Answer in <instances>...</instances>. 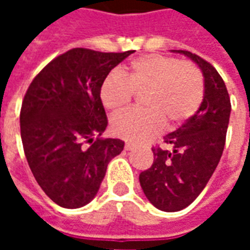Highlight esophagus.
<instances>
[{
  "mask_svg": "<svg viewBox=\"0 0 250 250\" xmlns=\"http://www.w3.org/2000/svg\"><path fill=\"white\" fill-rule=\"evenodd\" d=\"M125 148L127 150V151H132V150H135L136 146L135 145H132V143H125Z\"/></svg>",
  "mask_w": 250,
  "mask_h": 250,
  "instance_id": "34e87169",
  "label": "esophagus"
}]
</instances>
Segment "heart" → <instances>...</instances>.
I'll return each instance as SVG.
<instances>
[{"mask_svg":"<svg viewBox=\"0 0 250 250\" xmlns=\"http://www.w3.org/2000/svg\"><path fill=\"white\" fill-rule=\"evenodd\" d=\"M136 93H143L145 109L128 111L112 120V132L128 142L147 141L165 127H175L191 118L204 100V76L197 65L162 55L132 60L112 72L100 85L99 96L112 114L125 109Z\"/></svg>","mask_w":250,"mask_h":250,"instance_id":"1","label":"heart"}]
</instances>
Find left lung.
<instances>
[{"label":"left lung","instance_id":"1","mask_svg":"<svg viewBox=\"0 0 250 250\" xmlns=\"http://www.w3.org/2000/svg\"><path fill=\"white\" fill-rule=\"evenodd\" d=\"M193 60L204 75L205 95L198 111L165 136L171 151L154 147L151 167L139 174L142 190L157 209L179 211L204 190L224 151L230 98L211 64L188 51H171Z\"/></svg>","mask_w":250,"mask_h":250}]
</instances>
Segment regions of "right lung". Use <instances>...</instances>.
<instances>
[{
	"mask_svg": "<svg viewBox=\"0 0 250 250\" xmlns=\"http://www.w3.org/2000/svg\"><path fill=\"white\" fill-rule=\"evenodd\" d=\"M131 53L71 49L44 66L25 93L20 114L25 157L37 184L62 208L89 204L109 161L123 151V141L100 138L108 122L99 91Z\"/></svg>",
	"mask_w": 250,
	"mask_h": 250,
	"instance_id": "right-lung-1",
	"label": "right lung"
}]
</instances>
